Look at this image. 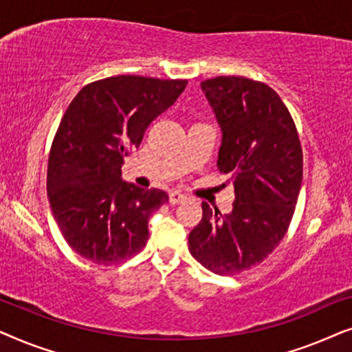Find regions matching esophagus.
<instances>
[{
  "mask_svg": "<svg viewBox=\"0 0 352 352\" xmlns=\"http://www.w3.org/2000/svg\"><path fill=\"white\" fill-rule=\"evenodd\" d=\"M187 200V195L181 194V192L177 190H171L170 192V204L171 205H177V204H182V201Z\"/></svg>",
  "mask_w": 352,
  "mask_h": 352,
  "instance_id": "34e87169",
  "label": "esophagus"
}]
</instances>
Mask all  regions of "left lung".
<instances>
[{"mask_svg": "<svg viewBox=\"0 0 352 352\" xmlns=\"http://www.w3.org/2000/svg\"><path fill=\"white\" fill-rule=\"evenodd\" d=\"M223 138L221 173L230 175L235 200L223 214L204 201L189 234V252L219 276L263 263L285 235L302 181L296 126L278 94L261 81L216 76L201 81Z\"/></svg>", "mask_w": 352, "mask_h": 352, "instance_id": "obj_1", "label": "left lung"}]
</instances>
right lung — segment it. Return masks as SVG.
Here are the masks:
<instances>
[{"label":"right lung","mask_w":352,"mask_h":352,"mask_svg":"<svg viewBox=\"0 0 352 352\" xmlns=\"http://www.w3.org/2000/svg\"><path fill=\"white\" fill-rule=\"evenodd\" d=\"M186 85L110 76L86 85L65 110L47 163V199L62 235L80 256L109 266L146 247L148 218L168 194L123 181V158Z\"/></svg>","instance_id":"obj_1"}]
</instances>
